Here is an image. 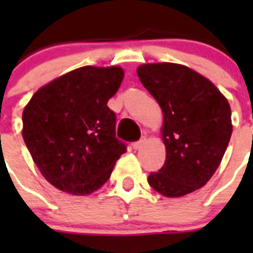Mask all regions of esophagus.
<instances>
[{
  "mask_svg": "<svg viewBox=\"0 0 253 253\" xmlns=\"http://www.w3.org/2000/svg\"><path fill=\"white\" fill-rule=\"evenodd\" d=\"M145 143H146V138L143 137V138H141V139H139L138 142H134V143H132V148L135 149V150H138V149L142 148V146H143V145H145Z\"/></svg>",
  "mask_w": 253,
  "mask_h": 253,
  "instance_id": "esophagus-1",
  "label": "esophagus"
}]
</instances>
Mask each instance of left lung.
<instances>
[{
    "label": "left lung",
    "mask_w": 253,
    "mask_h": 253,
    "mask_svg": "<svg viewBox=\"0 0 253 253\" xmlns=\"http://www.w3.org/2000/svg\"><path fill=\"white\" fill-rule=\"evenodd\" d=\"M137 74L161 107L164 167L150 173V187L168 198L199 190L222 161L232 135V111L219 89L180 63H145Z\"/></svg>",
    "instance_id": "8db88e82"
}]
</instances>
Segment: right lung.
I'll use <instances>...</instances> for the list:
<instances>
[{
	"instance_id": "1",
	"label": "right lung",
	"mask_w": 253,
	"mask_h": 253,
	"mask_svg": "<svg viewBox=\"0 0 253 253\" xmlns=\"http://www.w3.org/2000/svg\"><path fill=\"white\" fill-rule=\"evenodd\" d=\"M125 77L119 66H83L36 90L23 111V138L43 177L72 195H89L126 153L108 100Z\"/></svg>"
}]
</instances>
